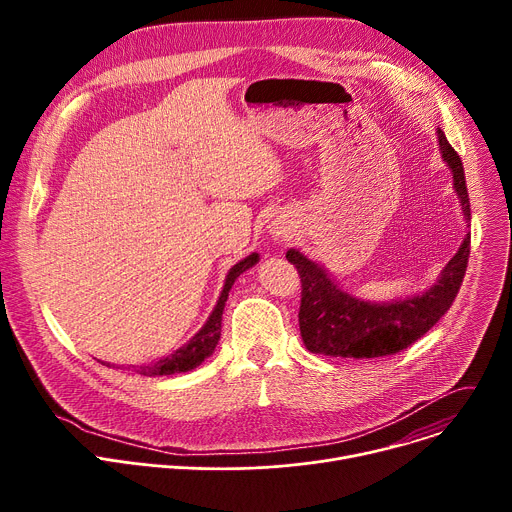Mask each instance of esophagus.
<instances>
[{"mask_svg":"<svg viewBox=\"0 0 512 512\" xmlns=\"http://www.w3.org/2000/svg\"><path fill=\"white\" fill-rule=\"evenodd\" d=\"M275 235H283V231H281V229H279V231H275Z\"/></svg>","mask_w":512,"mask_h":512,"instance_id":"34e87169","label":"esophagus"}]
</instances>
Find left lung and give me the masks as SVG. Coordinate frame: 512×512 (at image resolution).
<instances>
[{"mask_svg":"<svg viewBox=\"0 0 512 512\" xmlns=\"http://www.w3.org/2000/svg\"><path fill=\"white\" fill-rule=\"evenodd\" d=\"M440 152L454 174V190L462 214L470 223V198L464 166L446 133L437 129ZM470 227V225H468ZM470 257V233L458 253L448 261L440 279L423 294L395 302H364L344 291L326 269L298 249H289L285 259L296 265L302 277L300 332L306 348L314 354L342 358H377L395 354L421 338L454 304Z\"/></svg>","mask_w":512,"mask_h":512,"instance_id":"obj_1","label":"left lung"}]
</instances>
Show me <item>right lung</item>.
I'll list each match as a JSON object with an SVG mask.
<instances>
[{
	"label": "right lung",
	"mask_w": 512,
	"mask_h": 512,
	"mask_svg": "<svg viewBox=\"0 0 512 512\" xmlns=\"http://www.w3.org/2000/svg\"><path fill=\"white\" fill-rule=\"evenodd\" d=\"M257 261H259V255L251 253L249 257H245L243 261H239L237 265L231 267V271L227 273L223 291H221V298H218L212 314L208 316L206 324L184 346H180L176 352L160 358L158 362L141 364V367H131V369L143 377H162V375H174V373H188V371L196 369L198 364H202V360L214 352L218 338H221L223 310H225V302L229 298V291H231L233 283L237 281V277L241 273H245Z\"/></svg>",
	"instance_id": "obj_1"
}]
</instances>
